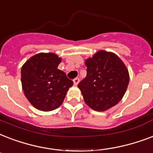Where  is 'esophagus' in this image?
I'll use <instances>...</instances> for the list:
<instances>
[{
	"label": "esophagus",
	"instance_id": "obj_1",
	"mask_svg": "<svg viewBox=\"0 0 153 153\" xmlns=\"http://www.w3.org/2000/svg\"><path fill=\"white\" fill-rule=\"evenodd\" d=\"M79 81H80V79H79V78H75V79L73 80V84H74V85H77Z\"/></svg>",
	"mask_w": 153,
	"mask_h": 153
}]
</instances>
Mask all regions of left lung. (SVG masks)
Wrapping results in <instances>:
<instances>
[{
	"label": "left lung",
	"mask_w": 153,
	"mask_h": 153,
	"mask_svg": "<svg viewBox=\"0 0 153 153\" xmlns=\"http://www.w3.org/2000/svg\"><path fill=\"white\" fill-rule=\"evenodd\" d=\"M86 77L78 84L85 102L92 109L103 112L120 101L129 82L124 62L115 53L98 51L85 60Z\"/></svg>",
	"instance_id": "obj_1"
}]
</instances>
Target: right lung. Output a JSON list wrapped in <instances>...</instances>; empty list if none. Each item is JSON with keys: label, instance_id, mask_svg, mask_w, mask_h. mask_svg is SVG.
I'll list each match as a JSON object with an SVG mask.
<instances>
[{"label": "right lung", "instance_id": "right-lung-1", "mask_svg": "<svg viewBox=\"0 0 153 153\" xmlns=\"http://www.w3.org/2000/svg\"><path fill=\"white\" fill-rule=\"evenodd\" d=\"M61 58L55 53H41L29 58L21 68V85L25 96L37 109L48 112L63 103L73 85L58 69Z\"/></svg>", "mask_w": 153, "mask_h": 153}]
</instances>
